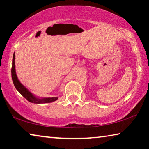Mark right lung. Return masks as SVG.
<instances>
[{"label": "right lung", "mask_w": 149, "mask_h": 149, "mask_svg": "<svg viewBox=\"0 0 149 149\" xmlns=\"http://www.w3.org/2000/svg\"><path fill=\"white\" fill-rule=\"evenodd\" d=\"M15 54L13 55V59H12V78L13 81L14 85L16 89L18 91L19 93L21 94L24 98L28 100L29 102L35 104H40V103H49L54 102L58 99V97H52V98H45V99H37L34 97L26 87H25L21 83L19 82L17 77L16 74V70H15Z\"/></svg>", "instance_id": "1"}]
</instances>
